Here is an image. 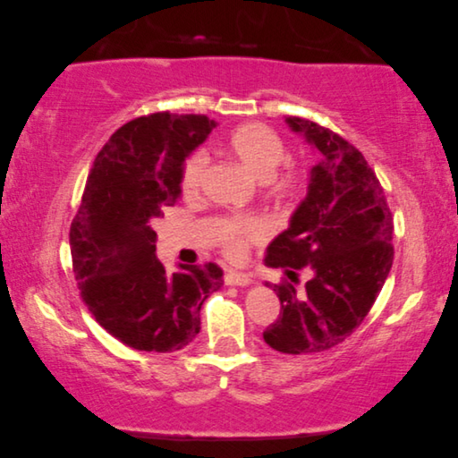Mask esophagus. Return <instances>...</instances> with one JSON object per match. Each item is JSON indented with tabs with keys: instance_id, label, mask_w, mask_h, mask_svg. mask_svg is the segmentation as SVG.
I'll return each mask as SVG.
<instances>
[{
	"instance_id": "esophagus-1",
	"label": "esophagus",
	"mask_w": 458,
	"mask_h": 458,
	"mask_svg": "<svg viewBox=\"0 0 458 458\" xmlns=\"http://www.w3.org/2000/svg\"><path fill=\"white\" fill-rule=\"evenodd\" d=\"M253 283V278L245 273H238V271H228L225 275V284L226 286H248Z\"/></svg>"
}]
</instances>
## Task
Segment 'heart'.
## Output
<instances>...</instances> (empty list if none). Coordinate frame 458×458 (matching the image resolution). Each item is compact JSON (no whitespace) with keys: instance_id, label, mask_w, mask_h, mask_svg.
<instances>
[{"instance_id":"obj_1","label":"heart","mask_w":458,"mask_h":458,"mask_svg":"<svg viewBox=\"0 0 458 458\" xmlns=\"http://www.w3.org/2000/svg\"><path fill=\"white\" fill-rule=\"evenodd\" d=\"M220 148L261 180L267 193L278 203L294 199L303 185V174L292 164L279 165L286 158V145L280 135L265 123H242L220 140ZM281 168L278 169L277 166ZM207 160L203 155L187 157L180 172V190L183 197H195L201 190ZM267 225L257 216L233 215L222 218L216 228V242L233 261H240L248 248L267 238Z\"/></svg>"}]
</instances>
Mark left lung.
Segmentation results:
<instances>
[{"label":"left lung","instance_id":"1","mask_svg":"<svg viewBox=\"0 0 458 458\" xmlns=\"http://www.w3.org/2000/svg\"><path fill=\"white\" fill-rule=\"evenodd\" d=\"M286 123L321 160L290 226L267 248V267L286 268L290 280L267 284L280 300V315L263 338L284 354H308L341 344L369 313L393 267V215L354 145L303 117L288 115ZM301 267L310 280L298 291Z\"/></svg>","mask_w":458,"mask_h":458}]
</instances>
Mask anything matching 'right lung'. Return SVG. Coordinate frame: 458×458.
Instances as JSON below:
<instances>
[{
  "mask_svg": "<svg viewBox=\"0 0 458 458\" xmlns=\"http://www.w3.org/2000/svg\"><path fill=\"white\" fill-rule=\"evenodd\" d=\"M216 127L197 114L158 112L127 122L102 147L69 230L81 298L114 338L143 352H174L201 331L203 301L225 284L215 263L157 259L152 222L182 193L180 172Z\"/></svg>",
  "mask_w": 458,
  "mask_h": 458,
  "instance_id": "add662e5",
  "label": "right lung"
}]
</instances>
